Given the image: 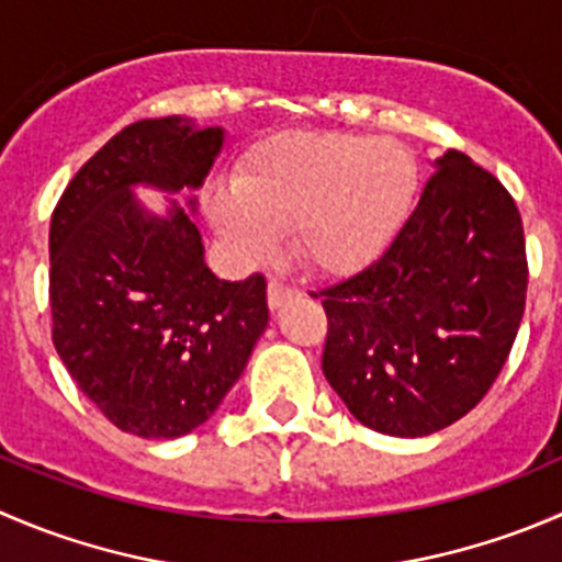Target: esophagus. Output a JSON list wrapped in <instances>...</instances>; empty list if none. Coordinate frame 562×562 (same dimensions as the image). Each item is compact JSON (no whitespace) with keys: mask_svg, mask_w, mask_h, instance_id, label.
Instances as JSON below:
<instances>
[{"mask_svg":"<svg viewBox=\"0 0 562 562\" xmlns=\"http://www.w3.org/2000/svg\"><path fill=\"white\" fill-rule=\"evenodd\" d=\"M296 288H291V285H285V282H280V280H271L269 282V291H266V296H269V307L271 310H280L282 304L285 302H291L293 296H296Z\"/></svg>","mask_w":562,"mask_h":562,"instance_id":"esophagus-1","label":"esophagus"}]
</instances>
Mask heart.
<instances>
[{"label":"heart","mask_w":562,"mask_h":562,"mask_svg":"<svg viewBox=\"0 0 562 562\" xmlns=\"http://www.w3.org/2000/svg\"><path fill=\"white\" fill-rule=\"evenodd\" d=\"M417 176L414 154L392 136L285 131L244 156L233 192H211L205 214L244 263L269 258L277 233L288 231L299 263L348 277L390 247Z\"/></svg>","instance_id":"heart-1"}]
</instances>
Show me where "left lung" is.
<instances>
[{"instance_id": "obj_1", "label": "left lung", "mask_w": 562, "mask_h": 562, "mask_svg": "<svg viewBox=\"0 0 562 562\" xmlns=\"http://www.w3.org/2000/svg\"><path fill=\"white\" fill-rule=\"evenodd\" d=\"M313 296L329 321L321 368L348 412L390 437L442 431L492 390L519 331V209L448 150L381 258Z\"/></svg>"}]
</instances>
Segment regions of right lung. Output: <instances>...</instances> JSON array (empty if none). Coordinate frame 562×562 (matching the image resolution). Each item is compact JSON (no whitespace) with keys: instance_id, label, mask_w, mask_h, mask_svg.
<instances>
[{"instance_id":"add662e5","label":"right lung","mask_w":562,"mask_h":562,"mask_svg":"<svg viewBox=\"0 0 562 562\" xmlns=\"http://www.w3.org/2000/svg\"><path fill=\"white\" fill-rule=\"evenodd\" d=\"M225 131L154 117L125 125L74 176L52 214V340L120 431L176 439L203 426L269 324L263 274L220 280L192 216H154L136 183L200 189ZM194 211V200H189Z\"/></svg>"}]
</instances>
